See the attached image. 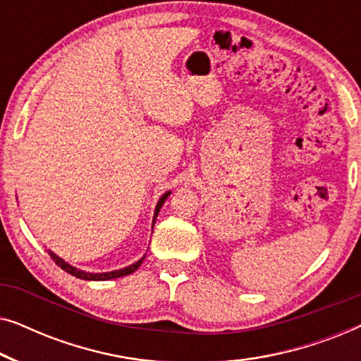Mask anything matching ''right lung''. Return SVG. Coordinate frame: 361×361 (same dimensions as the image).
Segmentation results:
<instances>
[{"instance_id": "add662e5", "label": "right lung", "mask_w": 361, "mask_h": 361, "mask_svg": "<svg viewBox=\"0 0 361 361\" xmlns=\"http://www.w3.org/2000/svg\"><path fill=\"white\" fill-rule=\"evenodd\" d=\"M167 195H169V192H167V194H164L161 197V200L157 202V207H156V212H154V220H156V216H157V214H159V210H161V207H162V204H164V200L167 199ZM49 255H51V258L56 261V264L57 266H61V268L63 269V271H67L68 274H72V276H75V278H80V279H87V281H108V279H115V278H121V276H126V274H131V273H135V271L140 268L141 266V263H142V259H140L137 261V263H135V264H131V266H128V268H125V269H118V271H111V273H102V274H90V273H83V271H78V269H75L73 268V266H71V264H67L66 261L63 259H61L59 258V256H56L52 253V251H49Z\"/></svg>"}]
</instances>
